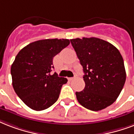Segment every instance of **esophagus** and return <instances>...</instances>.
Listing matches in <instances>:
<instances>
[{"instance_id": "esophagus-1", "label": "esophagus", "mask_w": 134, "mask_h": 134, "mask_svg": "<svg viewBox=\"0 0 134 134\" xmlns=\"http://www.w3.org/2000/svg\"><path fill=\"white\" fill-rule=\"evenodd\" d=\"M75 78V76L74 77H70V78H69V80H72Z\"/></svg>"}]
</instances>
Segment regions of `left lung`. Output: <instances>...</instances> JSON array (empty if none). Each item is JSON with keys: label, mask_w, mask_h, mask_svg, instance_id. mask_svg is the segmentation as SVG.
Instances as JSON below:
<instances>
[{"label": "left lung", "mask_w": 134, "mask_h": 134, "mask_svg": "<svg viewBox=\"0 0 134 134\" xmlns=\"http://www.w3.org/2000/svg\"><path fill=\"white\" fill-rule=\"evenodd\" d=\"M85 72V87L75 93L78 102L93 111L113 104L126 81L124 61L120 51L105 40L97 38L71 39Z\"/></svg>", "instance_id": "obj_1"}]
</instances>
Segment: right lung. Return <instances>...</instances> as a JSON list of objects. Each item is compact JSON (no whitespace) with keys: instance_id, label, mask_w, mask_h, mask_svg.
I'll use <instances>...</instances> for the list:
<instances>
[{"instance_id":"right-lung-1","label":"right lung","mask_w":134,"mask_h":134,"mask_svg":"<svg viewBox=\"0 0 134 134\" xmlns=\"http://www.w3.org/2000/svg\"><path fill=\"white\" fill-rule=\"evenodd\" d=\"M70 44L68 39H44L21 49L11 66L12 86L21 100L40 111L52 105L68 80L54 72L53 58Z\"/></svg>"}]
</instances>
